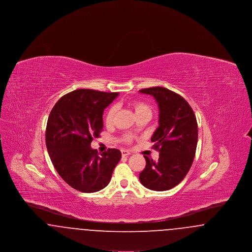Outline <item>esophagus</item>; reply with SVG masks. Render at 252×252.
Masks as SVG:
<instances>
[{"label":"esophagus","instance_id":"esophagus-1","mask_svg":"<svg viewBox=\"0 0 252 252\" xmlns=\"http://www.w3.org/2000/svg\"><path fill=\"white\" fill-rule=\"evenodd\" d=\"M121 153H122V156L123 157H127L128 155H130V152L127 151V150H126V149H122V150H121Z\"/></svg>","mask_w":252,"mask_h":252}]
</instances>
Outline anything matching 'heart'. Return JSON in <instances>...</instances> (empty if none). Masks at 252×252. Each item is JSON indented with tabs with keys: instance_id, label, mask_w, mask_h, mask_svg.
Wrapping results in <instances>:
<instances>
[{
	"instance_id": "heart-1",
	"label": "heart",
	"mask_w": 252,
	"mask_h": 252,
	"mask_svg": "<svg viewBox=\"0 0 252 252\" xmlns=\"http://www.w3.org/2000/svg\"><path fill=\"white\" fill-rule=\"evenodd\" d=\"M132 108L134 109L137 117L142 115V114H152V109L151 107L145 103L144 101H141V100H134L130 103ZM116 111H117V107L116 106H111L110 108H108L106 115H105V123L107 126H111L113 124V121H114V117H115V114H116ZM133 140V136L131 134H125L123 136V141L129 144L131 143V141Z\"/></svg>"
}]
</instances>
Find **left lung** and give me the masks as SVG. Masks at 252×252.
Segmentation results:
<instances>
[{
    "instance_id": "1",
    "label": "left lung",
    "mask_w": 252,
    "mask_h": 252,
    "mask_svg": "<svg viewBox=\"0 0 252 252\" xmlns=\"http://www.w3.org/2000/svg\"><path fill=\"white\" fill-rule=\"evenodd\" d=\"M140 93L153 96L158 106V127L151 141L159 158L155 161L144 156L146 165L139 180L150 190H170L192 166L198 137L196 118L188 102L166 88L153 87Z\"/></svg>"
}]
</instances>
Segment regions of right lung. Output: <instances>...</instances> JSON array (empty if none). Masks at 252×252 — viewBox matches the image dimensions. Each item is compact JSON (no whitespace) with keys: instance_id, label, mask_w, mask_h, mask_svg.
<instances>
[{"instance_id":"right-lung-1","label":"right lung","mask_w":252,"mask_h":252,"mask_svg":"<svg viewBox=\"0 0 252 252\" xmlns=\"http://www.w3.org/2000/svg\"><path fill=\"white\" fill-rule=\"evenodd\" d=\"M80 89L62 96L49 115L45 141L57 172L73 189L98 192L111 179L120 150L108 148L100 156L91 147L103 129L104 109L118 96Z\"/></svg>"}]
</instances>
